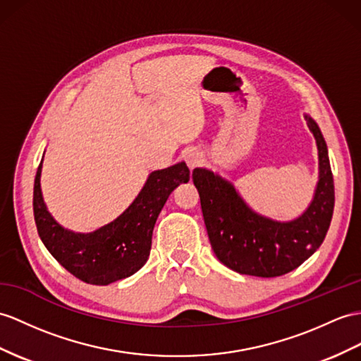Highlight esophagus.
I'll return each instance as SVG.
<instances>
[{"label": "esophagus", "instance_id": "obj_1", "mask_svg": "<svg viewBox=\"0 0 361 361\" xmlns=\"http://www.w3.org/2000/svg\"><path fill=\"white\" fill-rule=\"evenodd\" d=\"M185 162H187L190 170H195L196 166H200L202 164H204V154L196 152V150L188 152V153L185 154Z\"/></svg>", "mask_w": 361, "mask_h": 361}]
</instances>
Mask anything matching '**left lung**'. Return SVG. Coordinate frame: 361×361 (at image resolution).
Listing matches in <instances>:
<instances>
[{
  "label": "left lung",
  "mask_w": 361,
  "mask_h": 361,
  "mask_svg": "<svg viewBox=\"0 0 361 361\" xmlns=\"http://www.w3.org/2000/svg\"><path fill=\"white\" fill-rule=\"evenodd\" d=\"M319 150V182L303 213L288 222L256 213L230 180L207 169L192 170L202 214L216 257L239 274L277 277L300 267L319 250L331 225L334 179L328 147L311 116L305 114Z\"/></svg>",
  "instance_id": "1"
}]
</instances>
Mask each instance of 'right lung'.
I'll use <instances>...</instances> for the list:
<instances>
[{"label": "right lung", "instance_id": "add662e5", "mask_svg": "<svg viewBox=\"0 0 361 361\" xmlns=\"http://www.w3.org/2000/svg\"><path fill=\"white\" fill-rule=\"evenodd\" d=\"M44 157V156H42ZM42 161L35 176L33 214L44 247L70 274L90 285H110L133 276L145 265L153 228L171 191L190 180L185 162L148 174L130 207L93 233H75L49 213L41 191Z\"/></svg>", "mask_w": 361, "mask_h": 361}]
</instances>
